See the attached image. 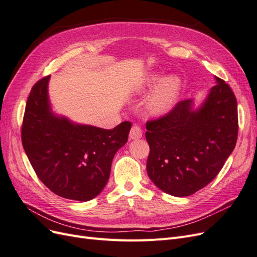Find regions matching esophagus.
<instances>
[{"label": "esophagus", "mask_w": 257, "mask_h": 257, "mask_svg": "<svg viewBox=\"0 0 257 257\" xmlns=\"http://www.w3.org/2000/svg\"><path fill=\"white\" fill-rule=\"evenodd\" d=\"M142 136H143V131L141 127L137 125H134L133 127H132V130L130 132V137L132 139H139V138H142Z\"/></svg>", "instance_id": "obj_1"}]
</instances>
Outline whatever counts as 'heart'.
I'll return each instance as SVG.
<instances>
[{"mask_svg":"<svg viewBox=\"0 0 257 257\" xmlns=\"http://www.w3.org/2000/svg\"><path fill=\"white\" fill-rule=\"evenodd\" d=\"M134 94L148 96L146 108L154 116H162L168 113L177 104L182 91V80L177 75H168L163 78L159 72L145 75L134 85Z\"/></svg>","mask_w":257,"mask_h":257,"instance_id":"obj_1","label":"heart"}]
</instances>
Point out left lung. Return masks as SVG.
Masks as SVG:
<instances>
[{
  "instance_id": "obj_1",
  "label": "left lung",
  "mask_w": 257,
  "mask_h": 257,
  "mask_svg": "<svg viewBox=\"0 0 257 257\" xmlns=\"http://www.w3.org/2000/svg\"><path fill=\"white\" fill-rule=\"evenodd\" d=\"M214 79L198 107L193 98L182 100L163 118L147 122V173L169 195L190 196L203 189L235 149L237 100L227 83Z\"/></svg>"
}]
</instances>
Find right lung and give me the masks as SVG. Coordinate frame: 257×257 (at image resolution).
I'll use <instances>...</instances> for the list:
<instances>
[{
    "instance_id": "right-lung-1",
    "label": "right lung",
    "mask_w": 257,
    "mask_h": 257,
    "mask_svg": "<svg viewBox=\"0 0 257 257\" xmlns=\"http://www.w3.org/2000/svg\"><path fill=\"white\" fill-rule=\"evenodd\" d=\"M50 76L30 92L21 139L37 177L57 195L88 201L103 191L115 152L126 144L132 123L112 130L69 120L52 110Z\"/></svg>"
}]
</instances>
